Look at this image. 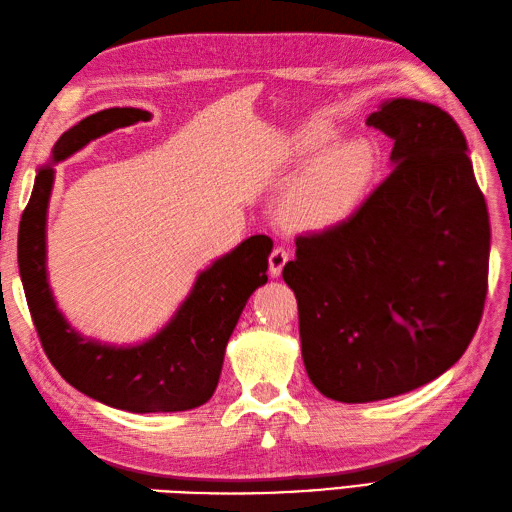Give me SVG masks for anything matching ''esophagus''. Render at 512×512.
Listing matches in <instances>:
<instances>
[{"mask_svg": "<svg viewBox=\"0 0 512 512\" xmlns=\"http://www.w3.org/2000/svg\"><path fill=\"white\" fill-rule=\"evenodd\" d=\"M287 260H289V249L282 245H276L269 254V274L278 278L282 274V267L287 265Z\"/></svg>", "mask_w": 512, "mask_h": 512, "instance_id": "esophagus-1", "label": "esophagus"}]
</instances>
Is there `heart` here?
<instances>
[{
  "label": "heart",
  "instance_id": "heart-1",
  "mask_svg": "<svg viewBox=\"0 0 512 512\" xmlns=\"http://www.w3.org/2000/svg\"><path fill=\"white\" fill-rule=\"evenodd\" d=\"M339 138L333 122L317 120L302 131L295 153L313 155ZM374 170V155L368 144H339L304 170L291 186L285 210L293 223L331 225L357 206Z\"/></svg>",
  "mask_w": 512,
  "mask_h": 512
}]
</instances>
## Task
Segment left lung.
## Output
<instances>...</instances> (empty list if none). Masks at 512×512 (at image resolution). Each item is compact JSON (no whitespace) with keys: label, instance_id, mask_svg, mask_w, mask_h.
<instances>
[{"label":"left lung","instance_id":"1","mask_svg":"<svg viewBox=\"0 0 512 512\" xmlns=\"http://www.w3.org/2000/svg\"><path fill=\"white\" fill-rule=\"evenodd\" d=\"M366 124L394 140L392 170L350 217L295 236L282 269L309 379L342 403L440 377L469 348L488 291L491 225L456 120L394 98Z\"/></svg>","mask_w":512,"mask_h":512}]
</instances>
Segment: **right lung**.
Masks as SVG:
<instances>
[{"mask_svg": "<svg viewBox=\"0 0 512 512\" xmlns=\"http://www.w3.org/2000/svg\"><path fill=\"white\" fill-rule=\"evenodd\" d=\"M133 107L98 111L65 131L52 157L61 162L89 140L149 120ZM54 170L39 168L19 223V274L41 346L61 377L92 399L135 414L184 412L217 390L227 339L245 302L267 282L271 238L249 236L234 252L199 274L195 289L160 335L135 348H113L78 335L56 311L45 276V212Z\"/></svg>", "mask_w": 512, "mask_h": 512, "instance_id": "right-lung-1", "label": "right lung"}]
</instances>
